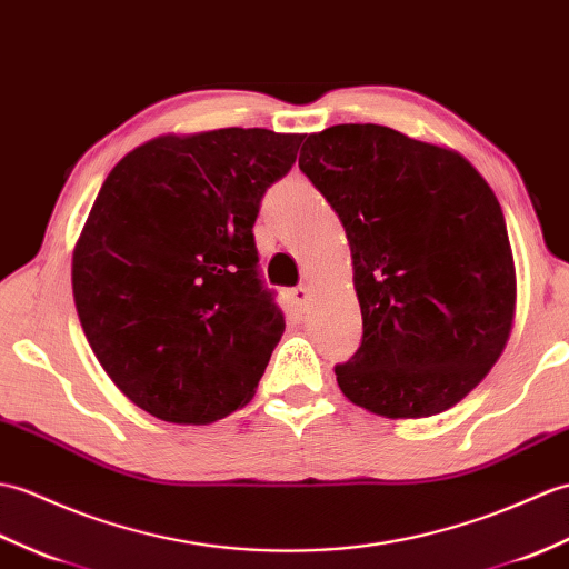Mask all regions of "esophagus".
Returning a JSON list of instances; mask_svg holds the SVG:
<instances>
[{"label":"esophagus","mask_w":569,"mask_h":569,"mask_svg":"<svg viewBox=\"0 0 569 569\" xmlns=\"http://www.w3.org/2000/svg\"><path fill=\"white\" fill-rule=\"evenodd\" d=\"M293 298L298 300L300 308H308V302H310V288H308L306 283L296 286V288H293Z\"/></svg>","instance_id":"esophagus-1"}]
</instances>
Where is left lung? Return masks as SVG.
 <instances>
[{"label":"left lung","mask_w":569,"mask_h":569,"mask_svg":"<svg viewBox=\"0 0 569 569\" xmlns=\"http://www.w3.org/2000/svg\"><path fill=\"white\" fill-rule=\"evenodd\" d=\"M298 167L347 230L361 347L335 366L388 419L446 412L505 351L517 269L495 191L466 157L376 123L312 133Z\"/></svg>","instance_id":"left-lung-1"}]
</instances>
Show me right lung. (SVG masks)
<instances>
[{
    "mask_svg": "<svg viewBox=\"0 0 569 569\" xmlns=\"http://www.w3.org/2000/svg\"><path fill=\"white\" fill-rule=\"evenodd\" d=\"M300 140L162 136L106 177L74 244L72 293L103 371L148 415L210 425L254 398L286 320L257 273L252 228Z\"/></svg>",
    "mask_w": 569,
    "mask_h": 569,
    "instance_id": "add662e5",
    "label": "right lung"
}]
</instances>
